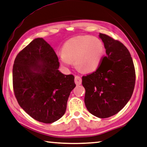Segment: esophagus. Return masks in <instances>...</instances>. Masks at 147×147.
<instances>
[{"instance_id":"obj_1","label":"esophagus","mask_w":147,"mask_h":147,"mask_svg":"<svg viewBox=\"0 0 147 147\" xmlns=\"http://www.w3.org/2000/svg\"><path fill=\"white\" fill-rule=\"evenodd\" d=\"M74 82L77 85H79L82 84V78L79 76H76L74 78Z\"/></svg>"}]
</instances>
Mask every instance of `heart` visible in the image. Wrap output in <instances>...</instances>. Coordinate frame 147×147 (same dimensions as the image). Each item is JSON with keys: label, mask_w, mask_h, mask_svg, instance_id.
Segmentation results:
<instances>
[{"label": "heart", "mask_w": 147, "mask_h": 147, "mask_svg": "<svg viewBox=\"0 0 147 147\" xmlns=\"http://www.w3.org/2000/svg\"><path fill=\"white\" fill-rule=\"evenodd\" d=\"M105 52L103 42L97 37L78 36L70 38L62 47L59 60L62 66L69 67L73 62L83 73H92L100 65Z\"/></svg>", "instance_id": "1"}]
</instances>
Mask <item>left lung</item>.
I'll return each instance as SVG.
<instances>
[{
  "label": "left lung",
  "instance_id": "left-lung-1",
  "mask_svg": "<svg viewBox=\"0 0 147 147\" xmlns=\"http://www.w3.org/2000/svg\"><path fill=\"white\" fill-rule=\"evenodd\" d=\"M106 56L96 71L82 76L84 101L92 115L106 118L124 107L134 91L136 73L132 58L121 42L100 33Z\"/></svg>",
  "mask_w": 147,
  "mask_h": 147
}]
</instances>
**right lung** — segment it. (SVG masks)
<instances>
[{
  "instance_id": "right-lung-1",
  "label": "right lung",
  "mask_w": 147,
  "mask_h": 147,
  "mask_svg": "<svg viewBox=\"0 0 147 147\" xmlns=\"http://www.w3.org/2000/svg\"><path fill=\"white\" fill-rule=\"evenodd\" d=\"M54 49L42 38L18 53L13 67V91L19 105L36 121L51 123L65 114L73 74H62Z\"/></svg>"
}]
</instances>
